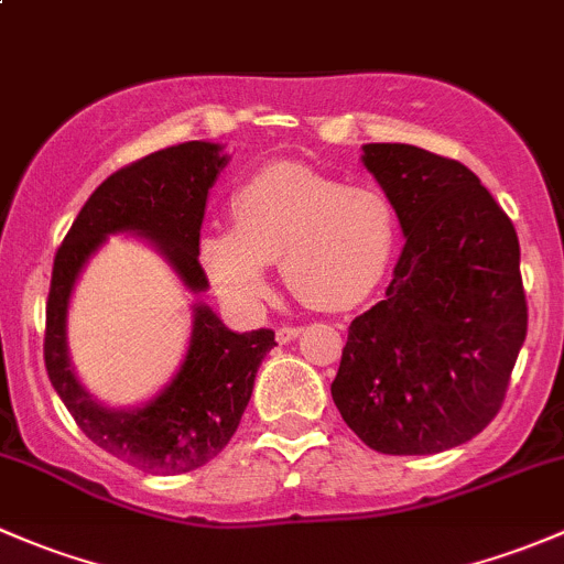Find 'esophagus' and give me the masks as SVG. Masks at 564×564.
<instances>
[{
    "instance_id": "1",
    "label": "esophagus",
    "mask_w": 564,
    "mask_h": 564,
    "mask_svg": "<svg viewBox=\"0 0 564 564\" xmlns=\"http://www.w3.org/2000/svg\"><path fill=\"white\" fill-rule=\"evenodd\" d=\"M300 333H303L300 327H289V324H283V327L275 329V338H278V344H292Z\"/></svg>"
}]
</instances>
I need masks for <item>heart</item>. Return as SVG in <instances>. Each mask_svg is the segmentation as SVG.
Segmentation results:
<instances>
[{"mask_svg":"<svg viewBox=\"0 0 564 564\" xmlns=\"http://www.w3.org/2000/svg\"><path fill=\"white\" fill-rule=\"evenodd\" d=\"M231 207L235 226L207 231L198 259L215 292L240 308L267 297V264H281L286 286L308 308H355L379 286L395 250L388 196L294 163L250 176Z\"/></svg>","mask_w":564,"mask_h":564,"instance_id":"heart-1","label":"heart"}]
</instances>
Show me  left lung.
Instances as JSON below:
<instances>
[{
	"mask_svg": "<svg viewBox=\"0 0 564 564\" xmlns=\"http://www.w3.org/2000/svg\"><path fill=\"white\" fill-rule=\"evenodd\" d=\"M362 163L406 246L382 303L349 324L329 390L368 447L431 456L502 409L527 338L519 237L464 163L412 144H366Z\"/></svg>",
	"mask_w": 564,
	"mask_h": 564,
	"instance_id": "obj_1",
	"label": "left lung"
}]
</instances>
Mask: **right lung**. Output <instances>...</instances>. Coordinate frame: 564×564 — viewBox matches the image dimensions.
I'll return each mask as SVG.
<instances>
[{
	"label": "right lung",
	"mask_w": 564,
	"mask_h": 564,
	"mask_svg": "<svg viewBox=\"0 0 564 564\" xmlns=\"http://www.w3.org/2000/svg\"><path fill=\"white\" fill-rule=\"evenodd\" d=\"M226 161L220 144L185 141L113 172L73 220L51 272L43 344L51 384L95 445L150 475L198 469L229 445L275 333H231L209 305H193L191 346L172 382L141 406L111 409L73 371L67 305L89 256L119 231L150 242L193 294L207 292L198 240L207 193Z\"/></svg>",
	"instance_id": "right-lung-1"
}]
</instances>
